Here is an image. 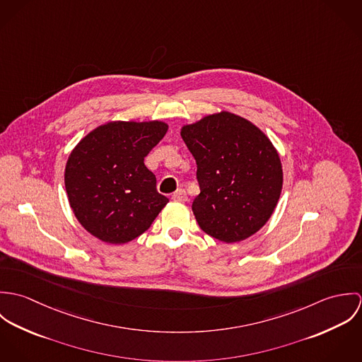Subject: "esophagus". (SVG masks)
<instances>
[{
	"label": "esophagus",
	"mask_w": 362,
	"mask_h": 362,
	"mask_svg": "<svg viewBox=\"0 0 362 362\" xmlns=\"http://www.w3.org/2000/svg\"><path fill=\"white\" fill-rule=\"evenodd\" d=\"M171 199L175 201V202H185V201L188 199V197H187V192H185L184 189H178V191H175V192L173 194Z\"/></svg>",
	"instance_id": "1"
}]
</instances>
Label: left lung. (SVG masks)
<instances>
[{
    "label": "left lung",
    "instance_id": "8db88e82",
    "mask_svg": "<svg viewBox=\"0 0 362 362\" xmlns=\"http://www.w3.org/2000/svg\"><path fill=\"white\" fill-rule=\"evenodd\" d=\"M181 138L198 164L201 194L192 211L199 227L226 244L258 233L283 188L280 156L264 132L244 117L220 111L182 125Z\"/></svg>",
    "mask_w": 362,
    "mask_h": 362
}]
</instances>
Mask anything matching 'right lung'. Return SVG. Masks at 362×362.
Returning <instances> with one entry per match:
<instances>
[{"mask_svg":"<svg viewBox=\"0 0 362 362\" xmlns=\"http://www.w3.org/2000/svg\"><path fill=\"white\" fill-rule=\"evenodd\" d=\"M167 129L158 119L110 121L72 149L64 174L68 202L93 237L127 244L144 234L168 204L144 163Z\"/></svg>","mask_w":362,"mask_h":362,"instance_id":"right-lung-1","label":"right lung"}]
</instances>
